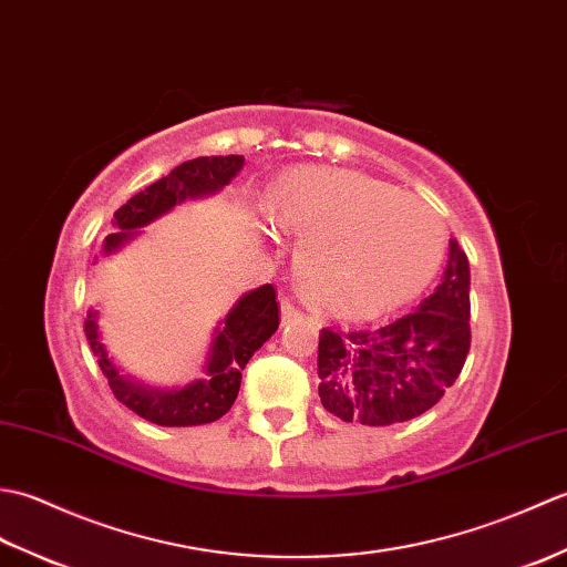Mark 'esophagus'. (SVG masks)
Returning <instances> with one entry per match:
<instances>
[{"label":"esophagus","mask_w":567,"mask_h":567,"mask_svg":"<svg viewBox=\"0 0 567 567\" xmlns=\"http://www.w3.org/2000/svg\"><path fill=\"white\" fill-rule=\"evenodd\" d=\"M297 317H299V309L292 302H282V323H285V327L290 321H295Z\"/></svg>","instance_id":"34e87169"}]
</instances>
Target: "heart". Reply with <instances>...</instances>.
Listing matches in <instances>:
<instances>
[{"label": "heart", "mask_w": 567, "mask_h": 567, "mask_svg": "<svg viewBox=\"0 0 567 567\" xmlns=\"http://www.w3.org/2000/svg\"><path fill=\"white\" fill-rule=\"evenodd\" d=\"M270 219L299 240L297 277L309 299L341 317H378L406 305L441 270L449 231L439 212L351 171L287 173Z\"/></svg>", "instance_id": "obj_1"}]
</instances>
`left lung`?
I'll return each instance as SVG.
<instances>
[{
  "label": "left lung",
  "mask_w": 567,
  "mask_h": 567,
  "mask_svg": "<svg viewBox=\"0 0 567 567\" xmlns=\"http://www.w3.org/2000/svg\"><path fill=\"white\" fill-rule=\"evenodd\" d=\"M470 351V265L451 238L443 280L416 311L388 327L319 336V396L327 412L363 426L421 416L461 375Z\"/></svg>",
  "instance_id": "1"
}]
</instances>
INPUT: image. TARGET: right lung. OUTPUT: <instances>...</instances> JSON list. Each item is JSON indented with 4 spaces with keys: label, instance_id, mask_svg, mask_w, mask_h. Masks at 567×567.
Returning <instances> with one entry per match:
<instances>
[{
    "label": "right lung",
    "instance_id": "right-lung-1",
    "mask_svg": "<svg viewBox=\"0 0 567 567\" xmlns=\"http://www.w3.org/2000/svg\"><path fill=\"white\" fill-rule=\"evenodd\" d=\"M244 167V155H202V158L177 165L171 175L148 185L131 197L114 214L116 234L104 238V256H114L141 236V228L173 212L187 199H204L221 192ZM275 287L262 285L250 290L216 323L209 353L204 360V378L185 388H151L126 375L106 351L100 329V311L90 309L84 319L92 353L97 355L104 378L110 380L114 396L131 412L158 426H199L221 419L236 402L240 390V370L252 353L277 331Z\"/></svg>",
    "mask_w": 567,
    "mask_h": 567
}]
</instances>
